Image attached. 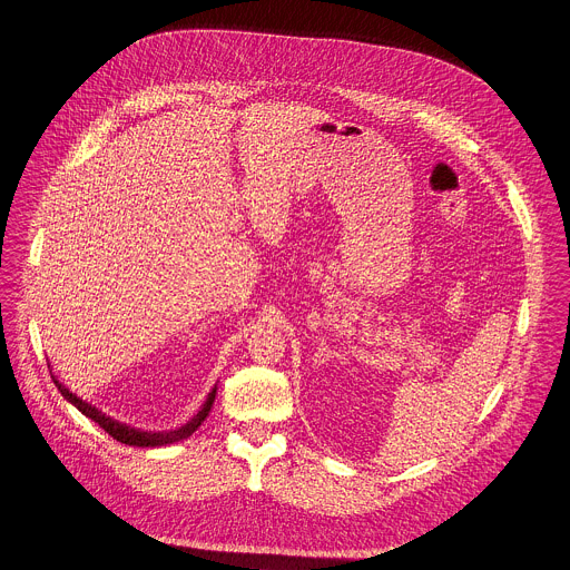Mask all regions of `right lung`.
I'll use <instances>...</instances> for the list:
<instances>
[{"label": "right lung", "instance_id": "obj_1", "mask_svg": "<svg viewBox=\"0 0 570 570\" xmlns=\"http://www.w3.org/2000/svg\"><path fill=\"white\" fill-rule=\"evenodd\" d=\"M52 380H55V384L59 386V391H61V395H63L65 400H67L69 404H73L85 417L94 420V422H96L100 429H105L114 440L128 443V445H139V448H157V445H168V443L188 440L191 433L205 422V417L209 415L212 404H214V400H216V384H214V389L207 393V397H205L203 406L198 409V413H196L194 417H190L184 426L173 429V431H141V429L128 426V424H122V422L109 417L107 413L98 411V409L91 406L89 402H85V400H80L78 395H73V393H71L65 384H61L59 380L55 379V376H52Z\"/></svg>", "mask_w": 570, "mask_h": 570}]
</instances>
